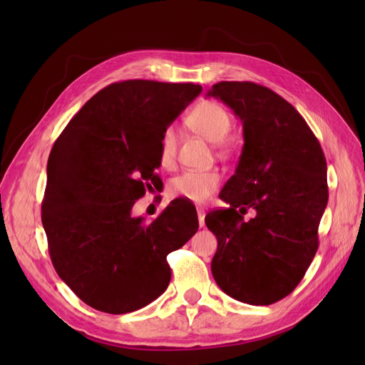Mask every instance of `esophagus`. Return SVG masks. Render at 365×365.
<instances>
[{"label": "esophagus", "mask_w": 365, "mask_h": 365, "mask_svg": "<svg viewBox=\"0 0 365 365\" xmlns=\"http://www.w3.org/2000/svg\"><path fill=\"white\" fill-rule=\"evenodd\" d=\"M197 212V219H200V227L205 225V210L202 207H196Z\"/></svg>", "instance_id": "obj_1"}]
</instances>
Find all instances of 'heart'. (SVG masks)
Here are the masks:
<instances>
[{
    "mask_svg": "<svg viewBox=\"0 0 365 365\" xmlns=\"http://www.w3.org/2000/svg\"><path fill=\"white\" fill-rule=\"evenodd\" d=\"M189 125L197 135L210 143H224L231 130V117L227 109L216 102L207 101L197 103L187 115ZM176 157V130L168 128L164 130L160 145V161L163 165H172ZM222 181V176L212 170H185L175 176L169 190L176 197H185L193 202H204L212 196Z\"/></svg>",
    "mask_w": 365,
    "mask_h": 365,
    "instance_id": "obj_1",
    "label": "heart"
}]
</instances>
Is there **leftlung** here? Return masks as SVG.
I'll return each mask as SVG.
<instances>
[{"label": "left lung", "mask_w": 365, "mask_h": 365, "mask_svg": "<svg viewBox=\"0 0 365 365\" xmlns=\"http://www.w3.org/2000/svg\"><path fill=\"white\" fill-rule=\"evenodd\" d=\"M207 96L244 126L236 172L219 193L230 207L205 216L217 239L212 274L235 300L272 304L295 289L318 250L329 197L324 153L297 109L267 86L219 82ZM248 209L257 216L245 221Z\"/></svg>", "instance_id": "1"}]
</instances>
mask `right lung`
Instances as JSON below:
<instances>
[{
    "label": "right lung",
    "instance_id": "obj_1",
    "mask_svg": "<svg viewBox=\"0 0 365 365\" xmlns=\"http://www.w3.org/2000/svg\"><path fill=\"white\" fill-rule=\"evenodd\" d=\"M201 91L195 83H111L54 143L42 202L50 257L65 284L97 311L128 314L158 298L172 277L165 257L200 227L184 200L152 222L132 216V207L158 181L164 130Z\"/></svg>",
    "mask_w": 365,
    "mask_h": 365
}]
</instances>
